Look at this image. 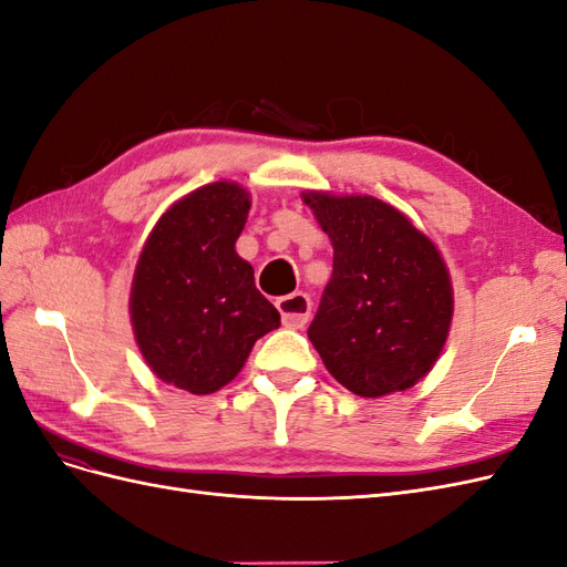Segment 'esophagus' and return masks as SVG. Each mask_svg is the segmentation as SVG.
<instances>
[{
	"label": "esophagus",
	"instance_id": "34e87169",
	"mask_svg": "<svg viewBox=\"0 0 567 567\" xmlns=\"http://www.w3.org/2000/svg\"><path fill=\"white\" fill-rule=\"evenodd\" d=\"M277 307H279V312H281L284 326H288V329H302V326L307 323V319H310V312H312L310 298H307L305 293H300V290H296V293H290V296L279 298Z\"/></svg>",
	"mask_w": 567,
	"mask_h": 567
}]
</instances>
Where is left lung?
Segmentation results:
<instances>
[{"label":"left lung","mask_w":567,"mask_h":567,"mask_svg":"<svg viewBox=\"0 0 567 567\" xmlns=\"http://www.w3.org/2000/svg\"><path fill=\"white\" fill-rule=\"evenodd\" d=\"M333 244V271L307 329L333 379L359 398L406 390L433 369L454 300L431 238L379 198L305 194Z\"/></svg>","instance_id":"1"}]
</instances>
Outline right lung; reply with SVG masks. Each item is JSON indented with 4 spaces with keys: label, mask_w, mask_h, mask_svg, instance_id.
<instances>
[{
    "label": "right lung",
    "mask_w": 567,
    "mask_h": 567,
    "mask_svg": "<svg viewBox=\"0 0 567 567\" xmlns=\"http://www.w3.org/2000/svg\"><path fill=\"white\" fill-rule=\"evenodd\" d=\"M250 200L215 182L175 203L151 231L132 284V323L151 371L182 390L210 394L241 371L257 338L281 317L236 255Z\"/></svg>",
    "instance_id": "right-lung-1"
}]
</instances>
